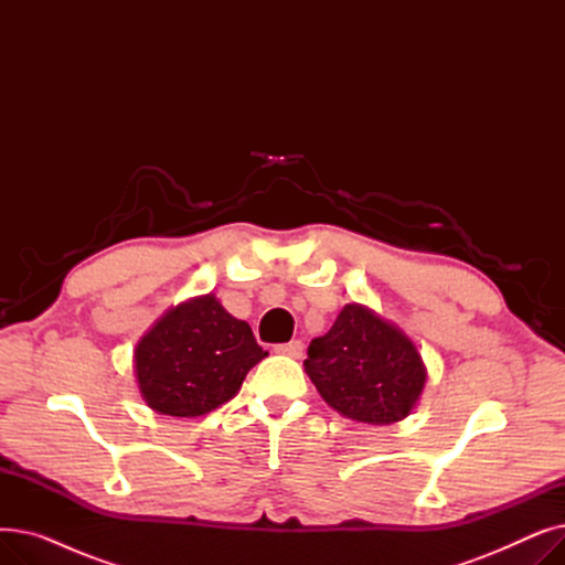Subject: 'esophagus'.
I'll return each mask as SVG.
<instances>
[{"instance_id": "obj_1", "label": "esophagus", "mask_w": 565, "mask_h": 565, "mask_svg": "<svg viewBox=\"0 0 565 565\" xmlns=\"http://www.w3.org/2000/svg\"><path fill=\"white\" fill-rule=\"evenodd\" d=\"M302 350H305V343L302 341H288V343H279V345H275V352H279V354H288V358H300L302 354Z\"/></svg>"}]
</instances>
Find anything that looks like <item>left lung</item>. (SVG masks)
<instances>
[{
  "instance_id": "8db88e82",
  "label": "left lung",
  "mask_w": 565,
  "mask_h": 565,
  "mask_svg": "<svg viewBox=\"0 0 565 565\" xmlns=\"http://www.w3.org/2000/svg\"><path fill=\"white\" fill-rule=\"evenodd\" d=\"M305 371L324 403L371 426L407 417L426 384L414 343L362 305H345L332 330L309 343Z\"/></svg>"
}]
</instances>
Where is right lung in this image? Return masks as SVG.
<instances>
[{"label":"right lung","mask_w":565,"mask_h":565,"mask_svg":"<svg viewBox=\"0 0 565 565\" xmlns=\"http://www.w3.org/2000/svg\"><path fill=\"white\" fill-rule=\"evenodd\" d=\"M265 354L245 320L203 295L164 313L137 343L139 392L160 414L199 417L233 398Z\"/></svg>","instance_id":"obj_1"}]
</instances>
